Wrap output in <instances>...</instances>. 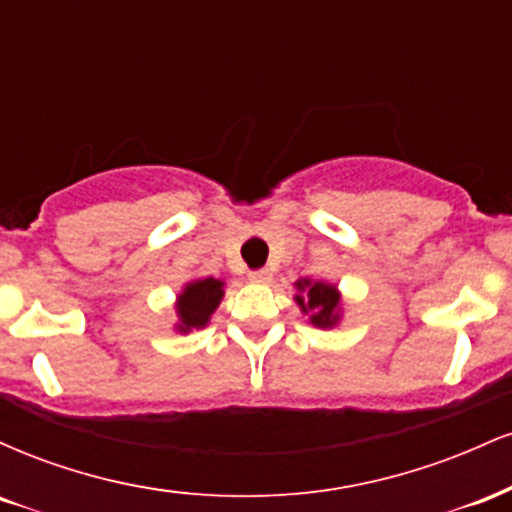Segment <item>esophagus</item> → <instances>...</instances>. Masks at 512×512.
Masks as SVG:
<instances>
[{
    "mask_svg": "<svg viewBox=\"0 0 512 512\" xmlns=\"http://www.w3.org/2000/svg\"><path fill=\"white\" fill-rule=\"evenodd\" d=\"M269 279H272L269 269H255V272H250V281H255V284H267Z\"/></svg>",
    "mask_w": 512,
    "mask_h": 512,
    "instance_id": "obj_1",
    "label": "esophagus"
}]
</instances>
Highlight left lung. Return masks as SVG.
Segmentation results:
<instances>
[{
  "label": "left lung",
  "instance_id": "8db88e82",
  "mask_svg": "<svg viewBox=\"0 0 512 512\" xmlns=\"http://www.w3.org/2000/svg\"><path fill=\"white\" fill-rule=\"evenodd\" d=\"M298 291L303 296H296V303L301 305L303 313H310V322L315 327H332L337 322L339 293L330 284H310V281H298Z\"/></svg>",
  "mask_w": 512,
  "mask_h": 512
}]
</instances>
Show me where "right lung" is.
<instances>
[{"instance_id": "right-lung-1", "label": "right lung", "mask_w": 512, "mask_h": 512, "mask_svg": "<svg viewBox=\"0 0 512 512\" xmlns=\"http://www.w3.org/2000/svg\"><path fill=\"white\" fill-rule=\"evenodd\" d=\"M223 296V284L219 279H202L195 284L185 286V291L178 298V315H180V332L199 330L209 322L211 313L216 310Z\"/></svg>"}]
</instances>
